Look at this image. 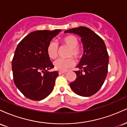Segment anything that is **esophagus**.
Returning a JSON list of instances; mask_svg holds the SVG:
<instances>
[{
  "mask_svg": "<svg viewBox=\"0 0 127 127\" xmlns=\"http://www.w3.org/2000/svg\"><path fill=\"white\" fill-rule=\"evenodd\" d=\"M65 72H63V71H59V75H62V74H63V73H65Z\"/></svg>",
  "mask_w": 127,
  "mask_h": 127,
  "instance_id": "34e87169",
  "label": "esophagus"
}]
</instances>
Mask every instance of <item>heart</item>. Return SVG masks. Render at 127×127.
I'll return each mask as SVG.
<instances>
[{"label":"heart","instance_id":"1","mask_svg":"<svg viewBox=\"0 0 127 127\" xmlns=\"http://www.w3.org/2000/svg\"><path fill=\"white\" fill-rule=\"evenodd\" d=\"M63 45L69 48L68 57H73L77 60H79L82 57L83 50L78 46L79 40L76 37L73 35H68L63 37L60 40ZM48 56L51 59H55L59 54V46L56 42L51 41L49 43L46 48ZM75 63L72 58L67 59H58L54 62V68L57 70L65 71L68 68L72 67L75 65Z\"/></svg>","mask_w":127,"mask_h":127}]
</instances>
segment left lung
Returning <instances> with one entry per match:
<instances>
[{
	"label": "left lung",
	"instance_id": "8db88e82",
	"mask_svg": "<svg viewBox=\"0 0 127 127\" xmlns=\"http://www.w3.org/2000/svg\"><path fill=\"white\" fill-rule=\"evenodd\" d=\"M65 33L78 34L81 37L84 54L75 71L76 78L70 84L75 93L83 97L94 95L104 84L108 71L109 55L104 42L88 27H77L65 30Z\"/></svg>",
	"mask_w": 127,
	"mask_h": 127
}]
</instances>
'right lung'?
I'll return each instance as SVG.
<instances>
[{
  "label": "right lung",
  "mask_w": 127,
  "mask_h": 127,
  "mask_svg": "<svg viewBox=\"0 0 127 127\" xmlns=\"http://www.w3.org/2000/svg\"><path fill=\"white\" fill-rule=\"evenodd\" d=\"M62 30L31 32L17 45L12 61L13 78L16 87L25 97L42 100L51 94L57 71L48 56L46 48L53 37Z\"/></svg>",
  "instance_id": "right-lung-1"
}]
</instances>
